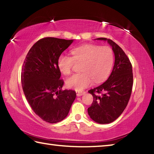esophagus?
<instances>
[{
	"label": "esophagus",
	"instance_id": "1",
	"mask_svg": "<svg viewBox=\"0 0 154 154\" xmlns=\"http://www.w3.org/2000/svg\"><path fill=\"white\" fill-rule=\"evenodd\" d=\"M85 91H81V92H77V96H81L83 94H85Z\"/></svg>",
	"mask_w": 154,
	"mask_h": 154
}]
</instances>
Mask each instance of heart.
Masks as SVG:
<instances>
[{"mask_svg": "<svg viewBox=\"0 0 154 154\" xmlns=\"http://www.w3.org/2000/svg\"><path fill=\"white\" fill-rule=\"evenodd\" d=\"M72 56L61 54L58 59V67L64 75H69L75 60L83 62L82 71L66 79L70 88L81 91L90 86L94 79L100 83L109 77L114 64L113 52L107 46L101 47L96 44H84L72 49Z\"/></svg>", "mask_w": 154, "mask_h": 154, "instance_id": "heart-1", "label": "heart"}]
</instances>
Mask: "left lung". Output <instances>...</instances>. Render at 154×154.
<instances>
[{
    "label": "left lung",
    "instance_id": "1",
    "mask_svg": "<svg viewBox=\"0 0 154 154\" xmlns=\"http://www.w3.org/2000/svg\"><path fill=\"white\" fill-rule=\"evenodd\" d=\"M97 39L107 41L115 55L113 69L108 79L88 91L94 100L88 113L94 121L104 124L116 120L126 109L132 93L133 74L131 62L120 47L109 38Z\"/></svg>",
    "mask_w": 154,
    "mask_h": 154
}]
</instances>
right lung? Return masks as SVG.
<instances>
[{
  "instance_id": "add662e5",
  "label": "right lung",
  "mask_w": 154,
  "mask_h": 154,
  "mask_svg": "<svg viewBox=\"0 0 154 154\" xmlns=\"http://www.w3.org/2000/svg\"><path fill=\"white\" fill-rule=\"evenodd\" d=\"M73 40L45 37L34 44L24 60L21 73L23 91L33 111L48 123L66 118L76 98L74 90H62L64 81L58 59Z\"/></svg>"
}]
</instances>
